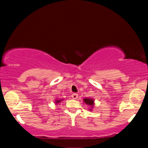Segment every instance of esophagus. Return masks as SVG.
<instances>
[{"label": "esophagus", "instance_id": "1", "mask_svg": "<svg viewBox=\"0 0 148 148\" xmlns=\"http://www.w3.org/2000/svg\"><path fill=\"white\" fill-rule=\"evenodd\" d=\"M77 97H78V95L76 93H74L72 95V98L73 99H77Z\"/></svg>", "mask_w": 148, "mask_h": 148}]
</instances>
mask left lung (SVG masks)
<instances>
[{"instance_id": "obj_1", "label": "left lung", "mask_w": 148, "mask_h": 148, "mask_svg": "<svg viewBox=\"0 0 148 148\" xmlns=\"http://www.w3.org/2000/svg\"><path fill=\"white\" fill-rule=\"evenodd\" d=\"M84 102L85 104H87V106H89L90 107L89 110H90V111L91 112L95 106V100L93 99H91V98H85L84 99Z\"/></svg>"}]
</instances>
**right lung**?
I'll list each match as a JSON object with an SVG mask.
<instances>
[{
  "label": "right lung",
  "instance_id": "1",
  "mask_svg": "<svg viewBox=\"0 0 148 148\" xmlns=\"http://www.w3.org/2000/svg\"><path fill=\"white\" fill-rule=\"evenodd\" d=\"M62 101H63V99H56V101H55V104L57 105L60 103V102H61Z\"/></svg>",
  "mask_w": 148,
  "mask_h": 148
}]
</instances>
